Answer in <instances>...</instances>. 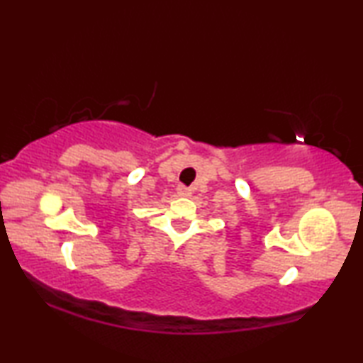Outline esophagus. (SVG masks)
<instances>
[{"instance_id": "esophagus-1", "label": "esophagus", "mask_w": 363, "mask_h": 363, "mask_svg": "<svg viewBox=\"0 0 363 363\" xmlns=\"http://www.w3.org/2000/svg\"><path fill=\"white\" fill-rule=\"evenodd\" d=\"M177 194H179L181 196H189L190 195V190L187 187L179 186V187H177Z\"/></svg>"}]
</instances>
